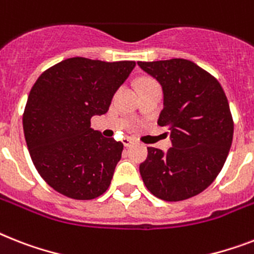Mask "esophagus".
I'll use <instances>...</instances> for the list:
<instances>
[{"label":"esophagus","instance_id":"1","mask_svg":"<svg viewBox=\"0 0 254 254\" xmlns=\"http://www.w3.org/2000/svg\"><path fill=\"white\" fill-rule=\"evenodd\" d=\"M123 143H124V146H125V147H129L131 143H134V139H133V138H129V137L124 138Z\"/></svg>","mask_w":254,"mask_h":254}]
</instances>
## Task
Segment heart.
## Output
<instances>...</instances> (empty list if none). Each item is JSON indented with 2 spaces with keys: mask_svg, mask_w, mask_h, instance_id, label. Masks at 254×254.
<instances>
[{
  "mask_svg": "<svg viewBox=\"0 0 254 254\" xmlns=\"http://www.w3.org/2000/svg\"><path fill=\"white\" fill-rule=\"evenodd\" d=\"M150 82H154V80H152V79H143V80H141V83H139V87H141V86H143V84L150 83Z\"/></svg>",
  "mask_w": 254,
  "mask_h": 254,
  "instance_id": "heart-1",
  "label": "heart"
}]
</instances>
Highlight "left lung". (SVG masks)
I'll list each match as a JSON object with an SVG mask.
<instances>
[{
  "label": "left lung",
  "mask_w": 254,
  "mask_h": 254,
  "mask_svg": "<svg viewBox=\"0 0 254 254\" xmlns=\"http://www.w3.org/2000/svg\"><path fill=\"white\" fill-rule=\"evenodd\" d=\"M163 88L158 124L168 127L172 147H147L139 166L152 194L170 202L199 194L224 166L234 137V120L220 83L189 60L138 63ZM167 134V133H166Z\"/></svg>",
  "instance_id": "left-lung-1"
}]
</instances>
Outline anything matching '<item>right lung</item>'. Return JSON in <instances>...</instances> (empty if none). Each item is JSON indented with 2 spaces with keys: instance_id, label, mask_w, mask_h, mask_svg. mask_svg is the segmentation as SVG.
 I'll return each instance as SVG.
<instances>
[{
  "instance_id": "right-lung-1",
  "label": "right lung",
  "mask_w": 254,
  "mask_h": 254,
  "mask_svg": "<svg viewBox=\"0 0 254 254\" xmlns=\"http://www.w3.org/2000/svg\"><path fill=\"white\" fill-rule=\"evenodd\" d=\"M135 66L73 57L41 74L31 88L23 131L35 168L56 191L94 199L108 189L124 145L91 127Z\"/></svg>"
}]
</instances>
